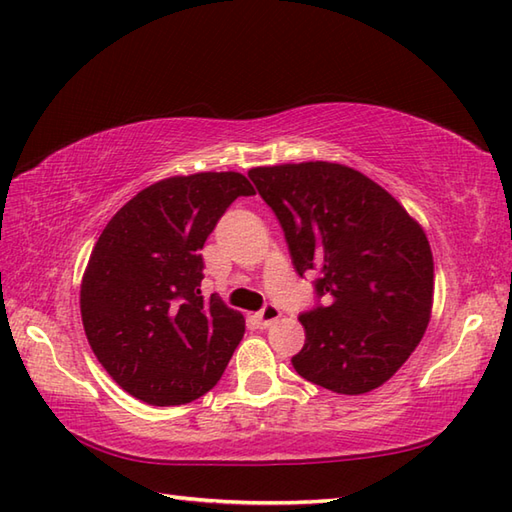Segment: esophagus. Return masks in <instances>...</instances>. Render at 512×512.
<instances>
[{"label": "esophagus", "mask_w": 512, "mask_h": 512, "mask_svg": "<svg viewBox=\"0 0 512 512\" xmlns=\"http://www.w3.org/2000/svg\"><path fill=\"white\" fill-rule=\"evenodd\" d=\"M279 317H281V310L275 306V303H266V306L257 312V321L259 325H264V328L273 325Z\"/></svg>", "instance_id": "1"}]
</instances>
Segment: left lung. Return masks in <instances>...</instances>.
I'll return each mask as SVG.
<instances>
[{"label":"left lung","mask_w":512,"mask_h":512,"mask_svg":"<svg viewBox=\"0 0 512 512\" xmlns=\"http://www.w3.org/2000/svg\"><path fill=\"white\" fill-rule=\"evenodd\" d=\"M248 178L284 228L292 266L319 270L323 303L301 312L292 367L336 394L394 376L427 330L433 255L422 226L361 171L336 162L255 167Z\"/></svg>","instance_id":"8db88e82"}]
</instances>
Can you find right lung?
<instances>
[{
    "mask_svg": "<svg viewBox=\"0 0 512 512\" xmlns=\"http://www.w3.org/2000/svg\"><path fill=\"white\" fill-rule=\"evenodd\" d=\"M239 195L255 189L235 171L160 180L107 222L92 250L81 281L85 336L105 372L147 405L204 396L242 341V314L200 292V250Z\"/></svg>",
    "mask_w": 512,
    "mask_h": 512,
    "instance_id": "add662e5",
    "label": "right lung"
}]
</instances>
